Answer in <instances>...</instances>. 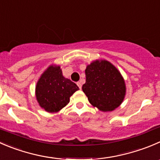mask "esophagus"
Wrapping results in <instances>:
<instances>
[{"instance_id": "obj_1", "label": "esophagus", "mask_w": 160, "mask_h": 160, "mask_svg": "<svg viewBox=\"0 0 160 160\" xmlns=\"http://www.w3.org/2000/svg\"><path fill=\"white\" fill-rule=\"evenodd\" d=\"M77 86L79 87V88H80V89H81V88H82V84H81V83H80V82L79 81V82H77Z\"/></svg>"}]
</instances>
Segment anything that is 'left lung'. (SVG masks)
<instances>
[{
  "instance_id": "obj_1",
  "label": "left lung",
  "mask_w": 160,
  "mask_h": 160,
  "mask_svg": "<svg viewBox=\"0 0 160 160\" xmlns=\"http://www.w3.org/2000/svg\"><path fill=\"white\" fill-rule=\"evenodd\" d=\"M82 90L90 103L103 112L112 111L123 102L126 87L118 69L108 61H95L87 66Z\"/></svg>"
}]
</instances>
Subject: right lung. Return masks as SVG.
<instances>
[{
    "label": "right lung",
    "instance_id": "obj_1",
    "mask_svg": "<svg viewBox=\"0 0 160 160\" xmlns=\"http://www.w3.org/2000/svg\"><path fill=\"white\" fill-rule=\"evenodd\" d=\"M78 86L62 76L60 66H49L41 75L36 87L39 105L48 112H56L69 102V98Z\"/></svg>",
    "mask_w": 160,
    "mask_h": 160
}]
</instances>
